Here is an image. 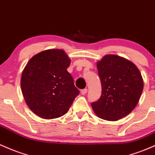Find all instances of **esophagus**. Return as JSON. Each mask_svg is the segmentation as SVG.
<instances>
[{
	"mask_svg": "<svg viewBox=\"0 0 155 155\" xmlns=\"http://www.w3.org/2000/svg\"><path fill=\"white\" fill-rule=\"evenodd\" d=\"M87 91H88V90H87V88H84V89L81 90V94H82V95L86 94Z\"/></svg>",
	"mask_w": 155,
	"mask_h": 155,
	"instance_id": "obj_1",
	"label": "esophagus"
}]
</instances>
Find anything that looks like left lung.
I'll return each mask as SVG.
<instances>
[{
	"label": "left lung",
	"mask_w": 155,
	"mask_h": 155,
	"mask_svg": "<svg viewBox=\"0 0 155 155\" xmlns=\"http://www.w3.org/2000/svg\"><path fill=\"white\" fill-rule=\"evenodd\" d=\"M102 85L100 100L92 102L100 119L117 121L135 108L141 96L143 81L133 62L117 55H105L97 63Z\"/></svg>",
	"instance_id": "8db88e82"
}]
</instances>
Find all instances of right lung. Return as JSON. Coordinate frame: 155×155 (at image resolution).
Wrapping results in <instances>:
<instances>
[{
	"label": "right lung",
	"instance_id": "obj_1",
	"mask_svg": "<svg viewBox=\"0 0 155 155\" xmlns=\"http://www.w3.org/2000/svg\"><path fill=\"white\" fill-rule=\"evenodd\" d=\"M71 63L64 50H46L34 55L22 71L21 89L33 113L45 119L68 112L79 91L67 72Z\"/></svg>",
	"mask_w": 155,
	"mask_h": 155
}]
</instances>
